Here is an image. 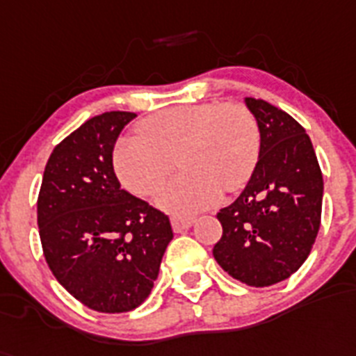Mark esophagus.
I'll return each instance as SVG.
<instances>
[{"label": "esophagus", "instance_id": "obj_1", "mask_svg": "<svg viewBox=\"0 0 356 356\" xmlns=\"http://www.w3.org/2000/svg\"><path fill=\"white\" fill-rule=\"evenodd\" d=\"M193 222H195V217H181V215H173L172 217V228L177 234L190 228Z\"/></svg>", "mask_w": 356, "mask_h": 356}]
</instances>
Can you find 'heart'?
Here are the masks:
<instances>
[{
	"label": "heart",
	"instance_id": "1",
	"mask_svg": "<svg viewBox=\"0 0 356 356\" xmlns=\"http://www.w3.org/2000/svg\"><path fill=\"white\" fill-rule=\"evenodd\" d=\"M139 137H124L113 150V168L128 192L148 197L163 186L175 166L184 172L159 195L163 208L192 213L237 192L255 172L261 134L243 103H195L148 115Z\"/></svg>",
	"mask_w": 356,
	"mask_h": 356
}]
</instances>
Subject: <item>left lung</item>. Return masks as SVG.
I'll return each instance as SVG.
<instances>
[{
  "mask_svg": "<svg viewBox=\"0 0 356 356\" xmlns=\"http://www.w3.org/2000/svg\"><path fill=\"white\" fill-rule=\"evenodd\" d=\"M261 132L255 172L217 213L222 237L215 261L253 288L277 284L304 264L321 228L324 181L312 139L284 110L246 97Z\"/></svg>",
  "mask_w": 356,
  "mask_h": 356,
  "instance_id": "1",
  "label": "left lung"
}]
</instances>
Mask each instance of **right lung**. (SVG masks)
<instances>
[{
	"label": "right lung",
	"instance_id": "obj_1",
	"mask_svg": "<svg viewBox=\"0 0 356 356\" xmlns=\"http://www.w3.org/2000/svg\"><path fill=\"white\" fill-rule=\"evenodd\" d=\"M134 112H104L59 143L44 166L38 226L59 284L99 313L141 306L173 232L168 215L122 190L112 163Z\"/></svg>",
	"mask_w": 356,
	"mask_h": 356
}]
</instances>
